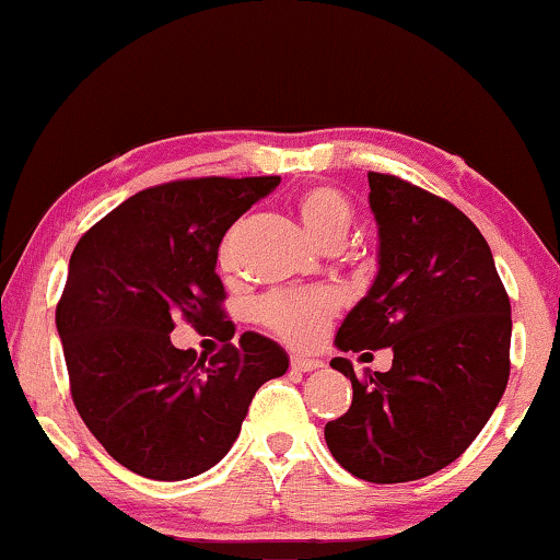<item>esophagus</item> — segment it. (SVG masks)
I'll return each instance as SVG.
<instances>
[{"instance_id":"esophagus-1","label":"esophagus","mask_w":560,"mask_h":560,"mask_svg":"<svg viewBox=\"0 0 560 560\" xmlns=\"http://www.w3.org/2000/svg\"><path fill=\"white\" fill-rule=\"evenodd\" d=\"M290 366H293L295 372H316L318 366H324V362H318V359H305V357L293 354V357H290Z\"/></svg>"}]
</instances>
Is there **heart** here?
<instances>
[{
	"instance_id": "b5f03b06",
	"label": "heart",
	"mask_w": 560,
	"mask_h": 560,
	"mask_svg": "<svg viewBox=\"0 0 560 560\" xmlns=\"http://www.w3.org/2000/svg\"><path fill=\"white\" fill-rule=\"evenodd\" d=\"M295 211L313 240L336 247L347 236L354 209L339 188L316 183L295 196ZM226 259V247L221 249ZM339 311V298L331 290H278L259 298L255 316L265 328L295 347H311L324 336L328 320Z\"/></svg>"
}]
</instances>
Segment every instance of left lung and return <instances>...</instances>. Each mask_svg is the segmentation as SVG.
Wrapping results in <instances>:
<instances>
[{"mask_svg": "<svg viewBox=\"0 0 560 560\" xmlns=\"http://www.w3.org/2000/svg\"><path fill=\"white\" fill-rule=\"evenodd\" d=\"M380 272L336 334L341 351L393 349L387 372L351 380L349 410L328 420L336 462L372 485L431 477L469 448L510 380V298L489 244L446 198L370 173Z\"/></svg>", "mask_w": 560, "mask_h": 560, "instance_id": "obj_1", "label": "left lung"}]
</instances>
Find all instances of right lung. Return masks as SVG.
<instances>
[{"label":"right lung","mask_w":560,"mask_h":560,"mask_svg":"<svg viewBox=\"0 0 560 560\" xmlns=\"http://www.w3.org/2000/svg\"><path fill=\"white\" fill-rule=\"evenodd\" d=\"M278 183V175L160 183L75 244L56 308L71 397L106 454L140 477L178 481L219 464L257 389L288 370L285 351L255 331L201 360L170 341L180 317L232 339L219 244Z\"/></svg>","instance_id":"right-lung-1"}]
</instances>
